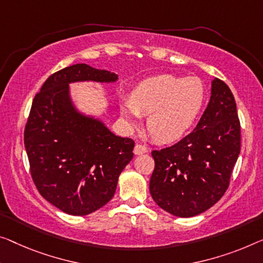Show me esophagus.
Here are the masks:
<instances>
[{
    "mask_svg": "<svg viewBox=\"0 0 263 263\" xmlns=\"http://www.w3.org/2000/svg\"><path fill=\"white\" fill-rule=\"evenodd\" d=\"M133 152H135V155H143V154H146L147 148L142 144H136L135 150H133Z\"/></svg>",
    "mask_w": 263,
    "mask_h": 263,
    "instance_id": "esophagus-1",
    "label": "esophagus"
}]
</instances>
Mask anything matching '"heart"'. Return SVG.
Instances as JSON below:
<instances>
[{
	"mask_svg": "<svg viewBox=\"0 0 263 263\" xmlns=\"http://www.w3.org/2000/svg\"><path fill=\"white\" fill-rule=\"evenodd\" d=\"M206 100L204 82L197 77L159 74L136 86L130 98H121V115L130 125L148 115L146 127L162 143L182 138L194 126Z\"/></svg>",
	"mask_w": 263,
	"mask_h": 263,
	"instance_id": "heart-1",
	"label": "heart"
}]
</instances>
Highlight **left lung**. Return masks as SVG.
Returning <instances> with one entry per match:
<instances>
[{
  "instance_id": "obj_1",
  "label": "left lung",
  "mask_w": 263,
  "mask_h": 263,
  "mask_svg": "<svg viewBox=\"0 0 263 263\" xmlns=\"http://www.w3.org/2000/svg\"><path fill=\"white\" fill-rule=\"evenodd\" d=\"M240 150L236 103L228 85L215 79L210 101L195 130L172 146L152 151V198L178 217L203 213L228 189Z\"/></svg>"
}]
</instances>
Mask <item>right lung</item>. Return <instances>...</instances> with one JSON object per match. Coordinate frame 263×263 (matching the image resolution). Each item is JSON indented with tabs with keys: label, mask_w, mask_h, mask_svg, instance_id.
<instances>
[{
	"label": "right lung",
	"mask_w": 263,
	"mask_h": 263,
	"mask_svg": "<svg viewBox=\"0 0 263 263\" xmlns=\"http://www.w3.org/2000/svg\"><path fill=\"white\" fill-rule=\"evenodd\" d=\"M117 79L108 70L77 64L52 74L33 99L25 127L31 178L42 197L66 214L84 216L106 204L135 147L131 138L78 112L68 84Z\"/></svg>",
	"instance_id": "obj_1"
}]
</instances>
